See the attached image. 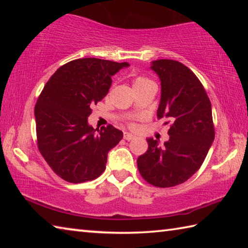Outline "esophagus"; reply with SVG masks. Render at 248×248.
Masks as SVG:
<instances>
[{
	"mask_svg": "<svg viewBox=\"0 0 248 248\" xmlns=\"http://www.w3.org/2000/svg\"><path fill=\"white\" fill-rule=\"evenodd\" d=\"M134 138H136V136H134V134H132V133H130V132H124V140L130 141V140L134 139Z\"/></svg>",
	"mask_w": 248,
	"mask_h": 248,
	"instance_id": "esophagus-1",
	"label": "esophagus"
}]
</instances>
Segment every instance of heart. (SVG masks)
<instances>
[{
    "instance_id": "b5f03b06",
    "label": "heart",
    "mask_w": 248,
    "mask_h": 248,
    "mask_svg": "<svg viewBox=\"0 0 248 248\" xmlns=\"http://www.w3.org/2000/svg\"><path fill=\"white\" fill-rule=\"evenodd\" d=\"M148 83H153V82L150 81V79L146 78L139 77V78H137L133 79V87L144 85V84H148Z\"/></svg>"
}]
</instances>
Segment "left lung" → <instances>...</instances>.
<instances>
[{
	"instance_id": "1",
	"label": "left lung",
	"mask_w": 248,
	"mask_h": 248,
	"mask_svg": "<svg viewBox=\"0 0 248 248\" xmlns=\"http://www.w3.org/2000/svg\"><path fill=\"white\" fill-rule=\"evenodd\" d=\"M161 81L157 119L171 123L169 141L148 138V151L138 158L142 177L156 187H173L202 165L215 140L211 103L191 70L174 60L151 62ZM167 124V123H166Z\"/></svg>"
}]
</instances>
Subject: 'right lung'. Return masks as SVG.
I'll return each instance as SVG.
<instances>
[{
  "instance_id": "obj_1",
  "label": "right lung",
  "mask_w": 248,
  "mask_h": 248,
  "mask_svg": "<svg viewBox=\"0 0 248 248\" xmlns=\"http://www.w3.org/2000/svg\"><path fill=\"white\" fill-rule=\"evenodd\" d=\"M128 62L77 59L59 68L37 100L35 119L41 155L58 176L79 184L97 178L124 133L109 124L94 129L91 107L107 95L111 77Z\"/></svg>"
}]
</instances>
